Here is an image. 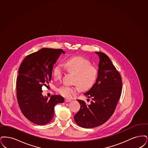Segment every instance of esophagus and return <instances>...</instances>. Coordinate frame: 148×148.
I'll return each mask as SVG.
<instances>
[{"label": "esophagus", "mask_w": 148, "mask_h": 148, "mask_svg": "<svg viewBox=\"0 0 148 148\" xmlns=\"http://www.w3.org/2000/svg\"><path fill=\"white\" fill-rule=\"evenodd\" d=\"M64 101H65V102H70L71 101V100H70V99H65Z\"/></svg>", "instance_id": "34e87169"}]
</instances>
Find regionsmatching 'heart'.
<instances>
[{
	"label": "heart",
	"mask_w": 148,
	"mask_h": 148,
	"mask_svg": "<svg viewBox=\"0 0 148 148\" xmlns=\"http://www.w3.org/2000/svg\"><path fill=\"white\" fill-rule=\"evenodd\" d=\"M66 69L75 74L73 83L75 86H64L59 88L58 92L61 96L67 98L77 94L81 88L87 90L95 83L97 76V70L90 66V62L82 57H75L67 60L64 64ZM63 74V69L60 64H58L53 71L55 79H60Z\"/></svg>",
	"instance_id": "1"
}]
</instances>
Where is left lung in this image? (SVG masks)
Wrapping results in <instances>:
<instances>
[{
  "label": "left lung",
  "mask_w": 148,
  "mask_h": 148,
  "mask_svg": "<svg viewBox=\"0 0 148 148\" xmlns=\"http://www.w3.org/2000/svg\"><path fill=\"white\" fill-rule=\"evenodd\" d=\"M95 53L99 58L96 81L84 93L92 100L90 104H86L84 101L78 99L81 108L74 116L75 122L84 128L98 127L109 119L116 109L122 89L121 75L108 56L102 52Z\"/></svg>",
  "instance_id": "obj_1"
}]
</instances>
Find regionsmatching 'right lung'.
Listing matches in <instances>:
<instances>
[{
    "label": "right lung",
    "mask_w": 148,
    "mask_h": 148,
    "mask_svg": "<svg viewBox=\"0 0 148 148\" xmlns=\"http://www.w3.org/2000/svg\"><path fill=\"white\" fill-rule=\"evenodd\" d=\"M62 49L43 48L27 56L20 66L16 80V97L21 112L37 125L50 122L54 107L64 102L61 96L52 95L49 99L42 95V87L51 81L52 71Z\"/></svg>",
    "instance_id": "obj_1"
}]
</instances>
